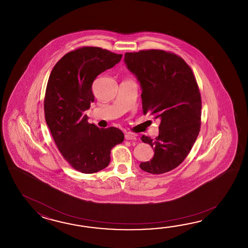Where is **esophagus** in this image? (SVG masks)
Segmentation results:
<instances>
[{
  "label": "esophagus",
  "mask_w": 248,
  "mask_h": 248,
  "mask_svg": "<svg viewBox=\"0 0 248 248\" xmlns=\"http://www.w3.org/2000/svg\"><path fill=\"white\" fill-rule=\"evenodd\" d=\"M125 139L128 140V141H136L137 140V137L135 135H133L131 133H126L125 135Z\"/></svg>",
  "instance_id": "34e87169"
}]
</instances>
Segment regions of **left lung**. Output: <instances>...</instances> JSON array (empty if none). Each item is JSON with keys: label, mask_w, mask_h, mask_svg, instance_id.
Returning a JSON list of instances; mask_svg holds the SVG:
<instances>
[{"label": "left lung", "mask_w": 248, "mask_h": 248, "mask_svg": "<svg viewBox=\"0 0 248 248\" xmlns=\"http://www.w3.org/2000/svg\"><path fill=\"white\" fill-rule=\"evenodd\" d=\"M125 63L142 87V112L160 120L158 137L141 140L154 150L140 168L164 174L182 163L201 131V92L188 63L176 54L161 49L126 52Z\"/></svg>", "instance_id": "obj_1"}]
</instances>
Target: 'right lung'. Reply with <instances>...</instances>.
<instances>
[{
  "label": "right lung",
  "instance_id": "add662e5",
  "mask_svg": "<svg viewBox=\"0 0 248 248\" xmlns=\"http://www.w3.org/2000/svg\"><path fill=\"white\" fill-rule=\"evenodd\" d=\"M122 54L99 47H81L66 53L55 64L47 80L44 113L63 158L84 174L106 169L111 151L124 140L121 129L99 128L88 122L84 111L95 100L96 76L121 61Z\"/></svg>",
  "mask_w": 248,
  "mask_h": 248
}]
</instances>
